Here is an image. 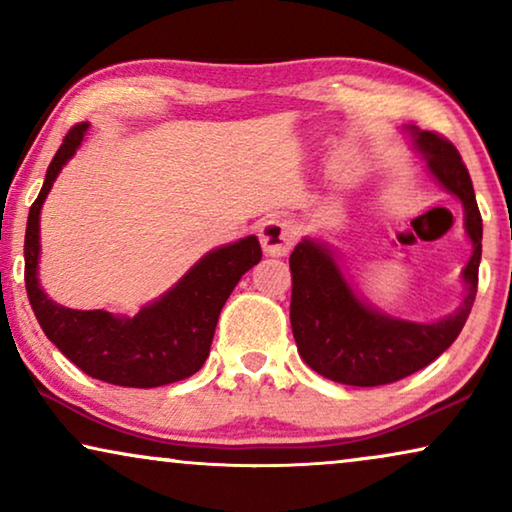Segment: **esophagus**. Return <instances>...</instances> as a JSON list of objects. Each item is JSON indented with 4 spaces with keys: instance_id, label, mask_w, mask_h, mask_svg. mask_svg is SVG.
<instances>
[{
    "instance_id": "1",
    "label": "esophagus",
    "mask_w": 512,
    "mask_h": 512,
    "mask_svg": "<svg viewBox=\"0 0 512 512\" xmlns=\"http://www.w3.org/2000/svg\"><path fill=\"white\" fill-rule=\"evenodd\" d=\"M293 237H296V226L284 216H268L261 223V244L268 256H286L289 254Z\"/></svg>"
}]
</instances>
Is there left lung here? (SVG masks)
I'll use <instances>...</instances> for the list:
<instances>
[{
  "mask_svg": "<svg viewBox=\"0 0 512 512\" xmlns=\"http://www.w3.org/2000/svg\"><path fill=\"white\" fill-rule=\"evenodd\" d=\"M408 130L426 170L464 205L466 235L473 242V256L461 275L466 296L457 312L433 324L389 317L356 296L326 244L305 237L289 258L293 338L307 366L352 387H380L429 366L457 340L478 293L482 216L464 160L436 132Z\"/></svg>",
  "mask_w": 512,
  "mask_h": 512,
  "instance_id": "left-lung-1",
  "label": "left lung"
}]
</instances>
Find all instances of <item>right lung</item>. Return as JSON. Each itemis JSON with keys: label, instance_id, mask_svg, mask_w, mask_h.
I'll return each instance as SVG.
<instances>
[{"label": "right lung", "instance_id": "obj_1", "mask_svg": "<svg viewBox=\"0 0 512 512\" xmlns=\"http://www.w3.org/2000/svg\"><path fill=\"white\" fill-rule=\"evenodd\" d=\"M86 130L88 123H79L62 139L27 216L25 286L34 317L46 338L95 380L135 389L186 380L207 361L221 307L244 272L261 261V244L256 235H249L209 251L165 296L144 305L135 317H116L104 310H69L53 303L37 277L39 214L55 177L81 146Z\"/></svg>", "mask_w": 512, "mask_h": 512}]
</instances>
